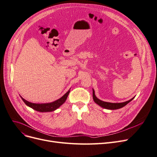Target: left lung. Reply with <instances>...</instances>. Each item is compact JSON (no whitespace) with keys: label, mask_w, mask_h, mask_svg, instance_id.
I'll use <instances>...</instances> for the list:
<instances>
[{"label":"left lung","mask_w":157,"mask_h":157,"mask_svg":"<svg viewBox=\"0 0 157 157\" xmlns=\"http://www.w3.org/2000/svg\"><path fill=\"white\" fill-rule=\"evenodd\" d=\"M134 99V98L129 99V101H127L126 102H123V103H108V102H105L99 99L95 95V92L93 89V99L94 102L100 106L103 107L106 109H108V110H117V109H119L121 108H122L123 106H126L129 102L132 101Z\"/></svg>","instance_id":"left-lung-1"}]
</instances>
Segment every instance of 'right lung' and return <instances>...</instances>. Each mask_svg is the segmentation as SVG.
<instances>
[{
  "label": "right lung",
  "instance_id": "add662e5",
  "mask_svg": "<svg viewBox=\"0 0 157 157\" xmlns=\"http://www.w3.org/2000/svg\"><path fill=\"white\" fill-rule=\"evenodd\" d=\"M69 92H70V90L68 91L66 94H65L61 98L58 99L55 101L52 102V103H41V104L33 103H31V102L25 100L21 96H20V98H22V99L23 100V101L27 106L31 107V108L33 109V110H36L40 112H49L54 111L55 110H56L57 108H58L61 105H62L65 102L68 95H69Z\"/></svg>",
  "mask_w": 157,
  "mask_h": 157
}]
</instances>
